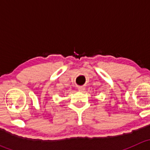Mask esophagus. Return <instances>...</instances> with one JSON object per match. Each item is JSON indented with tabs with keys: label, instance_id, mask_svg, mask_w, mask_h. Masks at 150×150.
I'll return each instance as SVG.
<instances>
[{
	"label": "esophagus",
	"instance_id": "1",
	"mask_svg": "<svg viewBox=\"0 0 150 150\" xmlns=\"http://www.w3.org/2000/svg\"><path fill=\"white\" fill-rule=\"evenodd\" d=\"M84 90H85V87H83V86H78V91L83 92Z\"/></svg>",
	"mask_w": 150,
	"mask_h": 150
}]
</instances>
